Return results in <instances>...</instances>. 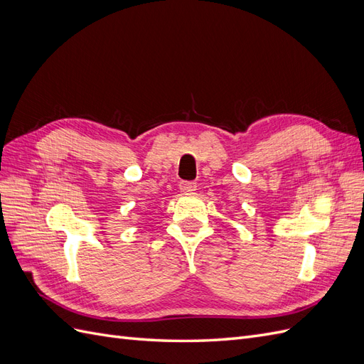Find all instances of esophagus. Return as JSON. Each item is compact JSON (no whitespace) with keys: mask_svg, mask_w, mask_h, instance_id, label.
Listing matches in <instances>:
<instances>
[{"mask_svg":"<svg viewBox=\"0 0 364 364\" xmlns=\"http://www.w3.org/2000/svg\"><path fill=\"white\" fill-rule=\"evenodd\" d=\"M179 188H181V191H182V193H191V191H196L197 185H196V182L182 181V182L179 183Z\"/></svg>","mask_w":364,"mask_h":364,"instance_id":"esophagus-1","label":"esophagus"}]
</instances>
